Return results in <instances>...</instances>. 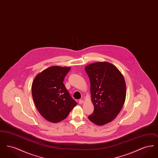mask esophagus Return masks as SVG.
Instances as JSON below:
<instances>
[{
	"mask_svg": "<svg viewBox=\"0 0 158 158\" xmlns=\"http://www.w3.org/2000/svg\"><path fill=\"white\" fill-rule=\"evenodd\" d=\"M78 102H79V104H82L83 103V101L82 99H79V101H78Z\"/></svg>",
	"mask_w": 158,
	"mask_h": 158,
	"instance_id": "1",
	"label": "esophagus"
}]
</instances>
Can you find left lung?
I'll use <instances>...</instances> for the list:
<instances>
[{"mask_svg": "<svg viewBox=\"0 0 158 158\" xmlns=\"http://www.w3.org/2000/svg\"><path fill=\"white\" fill-rule=\"evenodd\" d=\"M89 77L91 101L94 111L89 120L98 126L111 122L120 112L126 97V85L118 69L107 61L85 66Z\"/></svg>", "mask_w": 158, "mask_h": 158, "instance_id": "obj_1", "label": "left lung"}]
</instances>
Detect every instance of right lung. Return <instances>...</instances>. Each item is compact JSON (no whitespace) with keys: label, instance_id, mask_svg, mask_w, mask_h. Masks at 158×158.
<instances>
[{"label":"right lung","instance_id":"obj_1","mask_svg":"<svg viewBox=\"0 0 158 158\" xmlns=\"http://www.w3.org/2000/svg\"><path fill=\"white\" fill-rule=\"evenodd\" d=\"M71 68L52 66L39 73L32 84V95L41 116L53 123L68 117L77 102L70 97L63 81Z\"/></svg>","mask_w":158,"mask_h":158}]
</instances>
